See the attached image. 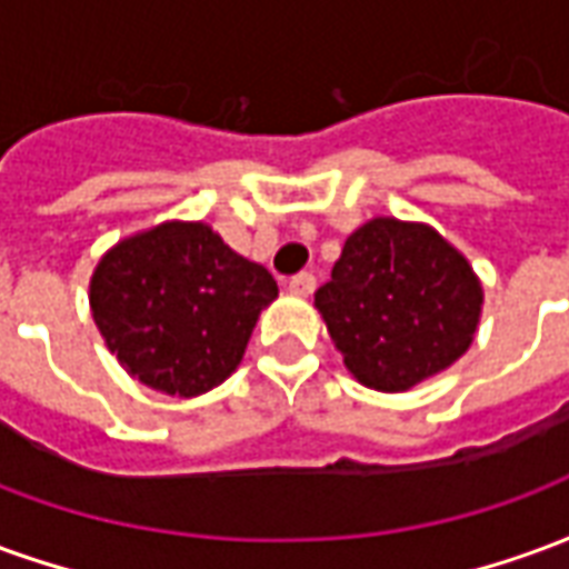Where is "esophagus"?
<instances>
[{
  "mask_svg": "<svg viewBox=\"0 0 569 569\" xmlns=\"http://www.w3.org/2000/svg\"><path fill=\"white\" fill-rule=\"evenodd\" d=\"M313 289H317V277L310 271L296 273V277L289 280V292H296V296H310Z\"/></svg>",
  "mask_w": 569,
  "mask_h": 569,
  "instance_id": "34e87169",
  "label": "esophagus"
}]
</instances>
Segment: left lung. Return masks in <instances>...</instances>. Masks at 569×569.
<instances>
[{
    "label": "left lung",
    "mask_w": 569,
    "mask_h": 569,
    "mask_svg": "<svg viewBox=\"0 0 569 569\" xmlns=\"http://www.w3.org/2000/svg\"><path fill=\"white\" fill-rule=\"evenodd\" d=\"M485 289L463 252L423 222L375 216L345 240L317 289L332 345L369 390L406 393L463 357Z\"/></svg>",
    "instance_id": "1"
}]
</instances>
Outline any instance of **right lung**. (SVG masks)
I'll return each instance as SVG.
<instances>
[{"instance_id":"right-lung-1","label":"right lung","mask_w":569,"mask_h":569,"mask_svg":"<svg viewBox=\"0 0 569 569\" xmlns=\"http://www.w3.org/2000/svg\"><path fill=\"white\" fill-rule=\"evenodd\" d=\"M277 280L207 222H161L118 240L91 273V317L130 378L158 393H210L247 353Z\"/></svg>"}]
</instances>
